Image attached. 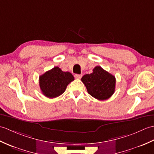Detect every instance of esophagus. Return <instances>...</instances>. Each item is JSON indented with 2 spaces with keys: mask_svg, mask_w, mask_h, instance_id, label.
Returning <instances> with one entry per match:
<instances>
[{
  "mask_svg": "<svg viewBox=\"0 0 154 154\" xmlns=\"http://www.w3.org/2000/svg\"><path fill=\"white\" fill-rule=\"evenodd\" d=\"M74 77H75V79H80L81 78V77H82V75L75 74V75H74Z\"/></svg>",
  "mask_w": 154,
  "mask_h": 154,
  "instance_id": "obj_1",
  "label": "esophagus"
}]
</instances>
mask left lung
<instances>
[{
  "label": "left lung",
  "mask_w": 154,
  "mask_h": 154,
  "mask_svg": "<svg viewBox=\"0 0 154 154\" xmlns=\"http://www.w3.org/2000/svg\"><path fill=\"white\" fill-rule=\"evenodd\" d=\"M81 81L85 85L88 93L100 100L109 99L115 91V77L100 66L94 67L92 73L83 75Z\"/></svg>",
  "instance_id": "left-lung-1"
}]
</instances>
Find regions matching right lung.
Masks as SVG:
<instances>
[{
	"label": "right lung",
	"mask_w": 154,
	"mask_h": 154,
	"mask_svg": "<svg viewBox=\"0 0 154 154\" xmlns=\"http://www.w3.org/2000/svg\"><path fill=\"white\" fill-rule=\"evenodd\" d=\"M74 81V77L69 72H64L55 67L45 72L39 78L40 87L44 95L50 99L63 94L67 86Z\"/></svg>",
	"instance_id": "right-lung-1"
}]
</instances>
